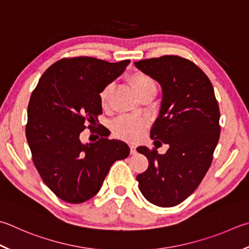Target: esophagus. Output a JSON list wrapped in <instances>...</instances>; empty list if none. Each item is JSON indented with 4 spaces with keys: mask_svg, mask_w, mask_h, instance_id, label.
<instances>
[{
    "mask_svg": "<svg viewBox=\"0 0 249 249\" xmlns=\"http://www.w3.org/2000/svg\"><path fill=\"white\" fill-rule=\"evenodd\" d=\"M129 148H130V153H132V155H136V153H137L136 147H135L134 144H129Z\"/></svg>",
    "mask_w": 249,
    "mask_h": 249,
    "instance_id": "esophagus-1",
    "label": "esophagus"
}]
</instances>
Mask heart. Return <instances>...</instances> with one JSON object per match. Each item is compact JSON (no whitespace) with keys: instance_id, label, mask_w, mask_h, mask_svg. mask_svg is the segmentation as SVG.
I'll return each instance as SVG.
<instances>
[{"instance_id":"obj_1","label":"heart","mask_w":249,"mask_h":249,"mask_svg":"<svg viewBox=\"0 0 249 249\" xmlns=\"http://www.w3.org/2000/svg\"><path fill=\"white\" fill-rule=\"evenodd\" d=\"M127 83L133 88L135 93L139 98H142L143 94L152 91L157 89L156 81L150 76L142 73V71H135L127 77ZM112 93L111 86H106L100 92V103L103 109H106L109 106L110 97ZM146 121L140 119V117H132L124 116L116 120L113 123V130L120 138H123L128 142H135L140 136L146 128Z\"/></svg>"}]
</instances>
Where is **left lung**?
<instances>
[{"mask_svg":"<svg viewBox=\"0 0 249 249\" xmlns=\"http://www.w3.org/2000/svg\"><path fill=\"white\" fill-rule=\"evenodd\" d=\"M134 65L161 86L150 137L169 144L164 155L137 148L149 160L148 169L136 178L138 187L153 205L174 207L195 192L210 168L220 137L219 105L209 78L186 58L164 55Z\"/></svg>","mask_w":249,"mask_h":249,"instance_id":"left-lung-1","label":"left lung"}]
</instances>
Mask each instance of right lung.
<instances>
[{
	"label": "right lung",
	"mask_w": 249,
	"mask_h": 249,
	"mask_svg": "<svg viewBox=\"0 0 249 249\" xmlns=\"http://www.w3.org/2000/svg\"><path fill=\"white\" fill-rule=\"evenodd\" d=\"M129 62L62 58L44 71L31 93L27 142L43 182L62 200H89L100 191L112 164L129 155L127 143L110 140L109 135L100 134L98 142L87 143L79 137L86 124L91 128L102 114L101 90Z\"/></svg>",
	"instance_id": "1"
}]
</instances>
